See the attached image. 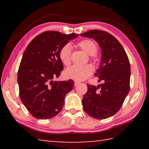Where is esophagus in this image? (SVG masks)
<instances>
[{
	"mask_svg": "<svg viewBox=\"0 0 149 149\" xmlns=\"http://www.w3.org/2000/svg\"><path fill=\"white\" fill-rule=\"evenodd\" d=\"M79 81H74V86H77V85L79 84Z\"/></svg>",
	"mask_w": 149,
	"mask_h": 149,
	"instance_id": "34e87169",
	"label": "esophagus"
}]
</instances>
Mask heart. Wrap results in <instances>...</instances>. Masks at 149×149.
I'll list each match as a JSON object with an SVG mask.
<instances>
[{
  "label": "heart",
  "mask_w": 149,
  "mask_h": 149,
  "mask_svg": "<svg viewBox=\"0 0 149 149\" xmlns=\"http://www.w3.org/2000/svg\"><path fill=\"white\" fill-rule=\"evenodd\" d=\"M77 46L81 49L87 54L91 55V59L93 61H97V45L91 39H84L77 42ZM72 49L69 44L64 45L61 47L58 52L60 61L65 65L71 64ZM93 73V68L91 65H72L65 71V75L67 78L75 81H83L89 77Z\"/></svg>",
  "instance_id": "b5f03b06"
}]
</instances>
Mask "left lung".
Returning a JSON list of instances; mask_svg holds the SVG:
<instances>
[{
  "label": "left lung",
  "instance_id": "obj_1",
  "mask_svg": "<svg viewBox=\"0 0 149 149\" xmlns=\"http://www.w3.org/2000/svg\"><path fill=\"white\" fill-rule=\"evenodd\" d=\"M81 36L93 38L101 49L100 67L95 74L102 82L97 87L87 85L82 100L87 114L103 120L114 115L122 107L130 89V63L122 45L109 33L90 30Z\"/></svg>",
  "mask_w": 149,
  "mask_h": 149
}]
</instances>
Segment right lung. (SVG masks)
<instances>
[{
    "mask_svg": "<svg viewBox=\"0 0 149 149\" xmlns=\"http://www.w3.org/2000/svg\"><path fill=\"white\" fill-rule=\"evenodd\" d=\"M78 36L47 31L30 42L20 62L17 84L22 102L33 116L50 119L62 110L66 93L73 89L72 80L53 81L64 69L60 49Z\"/></svg>",
    "mask_w": 149,
    "mask_h": 149,
    "instance_id": "add662e5",
    "label": "right lung"
}]
</instances>
